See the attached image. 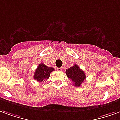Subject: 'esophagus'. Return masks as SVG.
<instances>
[{
  "mask_svg": "<svg viewBox=\"0 0 120 120\" xmlns=\"http://www.w3.org/2000/svg\"><path fill=\"white\" fill-rule=\"evenodd\" d=\"M57 71H61L63 70V68H57Z\"/></svg>",
  "mask_w": 120,
  "mask_h": 120,
  "instance_id": "obj_1",
  "label": "esophagus"
}]
</instances>
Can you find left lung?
<instances>
[{
	"label": "left lung",
	"instance_id": "obj_1",
	"mask_svg": "<svg viewBox=\"0 0 120 120\" xmlns=\"http://www.w3.org/2000/svg\"><path fill=\"white\" fill-rule=\"evenodd\" d=\"M66 74L67 77L74 82V86L79 87L86 79L84 72L77 64H74L70 68L66 69Z\"/></svg>",
	"mask_w": 120,
	"mask_h": 120
}]
</instances>
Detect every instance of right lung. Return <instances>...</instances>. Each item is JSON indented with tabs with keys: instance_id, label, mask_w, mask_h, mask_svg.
<instances>
[{
	"instance_id": "1",
	"label": "right lung",
	"mask_w": 120,
	"mask_h": 120,
	"mask_svg": "<svg viewBox=\"0 0 120 120\" xmlns=\"http://www.w3.org/2000/svg\"><path fill=\"white\" fill-rule=\"evenodd\" d=\"M54 68L48 67L45 64L41 63L38 66L37 69L35 71L34 79L39 82H43L47 80L49 78L50 75L52 71H54Z\"/></svg>"
}]
</instances>
